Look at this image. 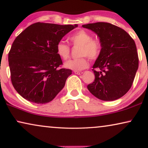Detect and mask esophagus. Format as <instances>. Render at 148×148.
Masks as SVG:
<instances>
[{"label": "esophagus", "instance_id": "34e87169", "mask_svg": "<svg viewBox=\"0 0 148 148\" xmlns=\"http://www.w3.org/2000/svg\"><path fill=\"white\" fill-rule=\"evenodd\" d=\"M74 73L77 75H82L83 73L82 71H74Z\"/></svg>", "mask_w": 148, "mask_h": 148}]
</instances>
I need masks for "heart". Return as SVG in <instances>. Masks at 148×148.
Masks as SVG:
<instances>
[{"mask_svg": "<svg viewBox=\"0 0 148 148\" xmlns=\"http://www.w3.org/2000/svg\"><path fill=\"white\" fill-rule=\"evenodd\" d=\"M71 44L74 46H79V56L81 57L68 60L64 63L65 67L74 71L85 69L88 66L86 56L91 60L99 57L102 50V42L98 38H93L92 34L82 29L73 34L69 37ZM56 53L62 59L66 60L70 56V47L63 41L58 42L56 46Z\"/></svg>", "mask_w": 148, "mask_h": 148, "instance_id": "obj_1", "label": "heart"}]
</instances>
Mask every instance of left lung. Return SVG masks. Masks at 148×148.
<instances>
[{
  "mask_svg": "<svg viewBox=\"0 0 148 148\" xmlns=\"http://www.w3.org/2000/svg\"><path fill=\"white\" fill-rule=\"evenodd\" d=\"M100 38L102 50L93 66L95 80L88 86L95 97L104 101L117 100L132 86L139 66L135 41L122 28L98 22L82 25ZM98 68V72L95 70Z\"/></svg>",
  "mask_w": 148,
  "mask_h": 148,
  "instance_id": "obj_1",
  "label": "left lung"
}]
</instances>
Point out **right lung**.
<instances>
[{
	"label": "right lung",
	"instance_id": "obj_1",
	"mask_svg": "<svg viewBox=\"0 0 148 148\" xmlns=\"http://www.w3.org/2000/svg\"><path fill=\"white\" fill-rule=\"evenodd\" d=\"M77 25L38 23L29 25L14 40L9 52L12 84L23 98L36 104L52 101L72 73L62 64L56 46Z\"/></svg>",
	"mask_w": 148,
	"mask_h": 148
}]
</instances>
